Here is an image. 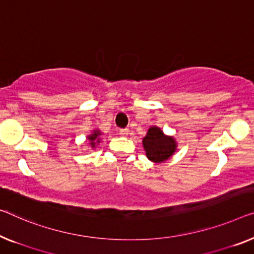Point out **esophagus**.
Segmentation results:
<instances>
[{"instance_id":"1","label":"esophagus","mask_w":254,"mask_h":254,"mask_svg":"<svg viewBox=\"0 0 254 254\" xmlns=\"http://www.w3.org/2000/svg\"><path fill=\"white\" fill-rule=\"evenodd\" d=\"M127 134H128V128H122V130H120L121 137H127Z\"/></svg>"}]
</instances>
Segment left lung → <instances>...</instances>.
Returning a JSON list of instances; mask_svg holds the SVG:
<instances>
[{
  "label": "left lung",
  "instance_id": "left-lung-1",
  "mask_svg": "<svg viewBox=\"0 0 254 254\" xmlns=\"http://www.w3.org/2000/svg\"><path fill=\"white\" fill-rule=\"evenodd\" d=\"M146 156L153 163H163L176 153L178 143L175 137L165 134L158 127H150L142 139Z\"/></svg>",
  "mask_w": 254,
  "mask_h": 254
}]
</instances>
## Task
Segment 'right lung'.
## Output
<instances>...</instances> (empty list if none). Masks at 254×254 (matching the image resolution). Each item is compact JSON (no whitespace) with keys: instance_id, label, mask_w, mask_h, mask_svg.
Here are the masks:
<instances>
[{"instance_id":"1","label":"right lung","mask_w":254,"mask_h":254,"mask_svg":"<svg viewBox=\"0 0 254 254\" xmlns=\"http://www.w3.org/2000/svg\"><path fill=\"white\" fill-rule=\"evenodd\" d=\"M101 135H103V132H101L99 128H94L88 137H86V140L89 141L91 148H96V146L99 145L101 141Z\"/></svg>"}]
</instances>
